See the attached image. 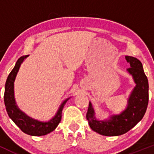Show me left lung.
<instances>
[{"instance_id": "obj_1", "label": "left lung", "mask_w": 154, "mask_h": 154, "mask_svg": "<svg viewBox=\"0 0 154 154\" xmlns=\"http://www.w3.org/2000/svg\"><path fill=\"white\" fill-rule=\"evenodd\" d=\"M130 64L128 71L133 77L136 83L128 100L126 110L119 115L111 116L108 121H98L94 116V111L89 103L86 119L93 131L106 136H117L128 132L143 119L148 103V82L145 75L142 63L132 56H125Z\"/></svg>"}]
</instances>
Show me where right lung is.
<instances>
[{"mask_svg":"<svg viewBox=\"0 0 154 154\" xmlns=\"http://www.w3.org/2000/svg\"><path fill=\"white\" fill-rule=\"evenodd\" d=\"M28 56H22L17 60L15 66L10 72L6 79L4 92V103L9 117L13 120L22 132L29 135L41 136L52 132L56 129L61 119V113L68 99L65 100L60 106L56 115L48 122H40L34 120L22 112L16 105L14 96V82L21 63Z\"/></svg>","mask_w":154,"mask_h":154,"instance_id":"add662e5","label":"right lung"}]
</instances>
